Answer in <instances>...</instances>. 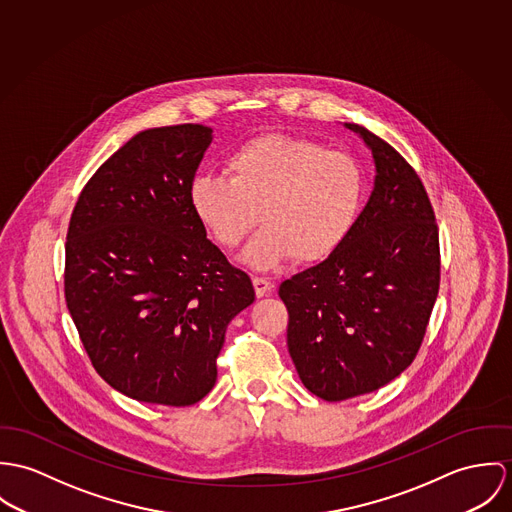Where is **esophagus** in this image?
Here are the masks:
<instances>
[{"instance_id":"esophagus-1","label":"esophagus","mask_w":512,"mask_h":512,"mask_svg":"<svg viewBox=\"0 0 512 512\" xmlns=\"http://www.w3.org/2000/svg\"><path fill=\"white\" fill-rule=\"evenodd\" d=\"M253 286H255L257 298L269 296V294H273V290H275V283H271L269 279H263V277H255V279H253Z\"/></svg>"}]
</instances>
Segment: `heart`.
<instances>
[{
	"mask_svg": "<svg viewBox=\"0 0 512 512\" xmlns=\"http://www.w3.org/2000/svg\"><path fill=\"white\" fill-rule=\"evenodd\" d=\"M228 178L196 176L188 202L196 220L226 249L265 224L241 261L269 271L294 257L302 265L332 257L355 226L365 176L359 163L324 145L286 133L241 143L226 159Z\"/></svg>",
	"mask_w": 512,
	"mask_h": 512,
	"instance_id": "heart-1",
	"label": "heart"
}]
</instances>
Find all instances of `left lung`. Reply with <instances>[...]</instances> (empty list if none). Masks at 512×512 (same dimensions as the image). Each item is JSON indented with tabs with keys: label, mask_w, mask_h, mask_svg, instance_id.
Listing matches in <instances>:
<instances>
[{
	"label": "left lung",
	"mask_w": 512,
	"mask_h": 512,
	"mask_svg": "<svg viewBox=\"0 0 512 512\" xmlns=\"http://www.w3.org/2000/svg\"><path fill=\"white\" fill-rule=\"evenodd\" d=\"M343 125L371 151L373 192L340 249L279 288L296 373L330 402L397 379L420 349L440 288L438 228L418 174L363 125Z\"/></svg>",
	"instance_id": "left-lung-1"
}]
</instances>
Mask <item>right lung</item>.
<instances>
[{
	"label": "right lung",
	"instance_id": "1",
	"mask_svg": "<svg viewBox=\"0 0 512 512\" xmlns=\"http://www.w3.org/2000/svg\"><path fill=\"white\" fill-rule=\"evenodd\" d=\"M212 139L198 123L137 133L94 172L70 218L68 312L100 377L141 402L206 397L229 322L255 300L188 202Z\"/></svg>",
	"mask_w": 512,
	"mask_h": 512
}]
</instances>
